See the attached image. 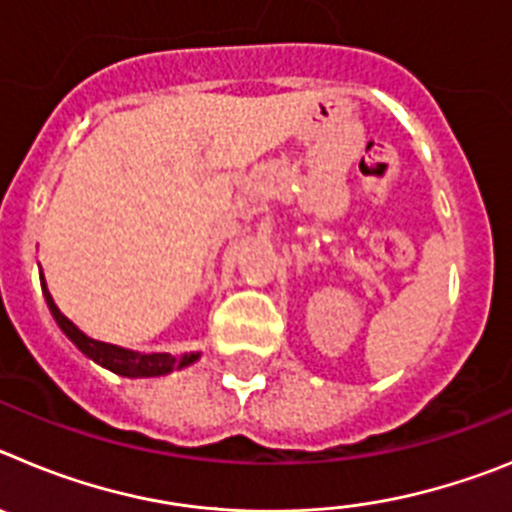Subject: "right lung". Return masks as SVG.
Masks as SVG:
<instances>
[{
  "label": "right lung",
  "mask_w": 512,
  "mask_h": 512,
  "mask_svg": "<svg viewBox=\"0 0 512 512\" xmlns=\"http://www.w3.org/2000/svg\"><path fill=\"white\" fill-rule=\"evenodd\" d=\"M40 282H43V274H40ZM43 295L48 307H51V315L56 318L58 328L69 336V341H74V346L79 348L81 354H87L89 359L102 364L104 369L120 374V377H161V374H169L174 369H182L189 366L192 361H197V354H187L182 359H176L171 354H138V351H128V348L112 346V343L94 341V338L84 336L74 323H71L66 315H61V310L53 302L51 292L43 282Z\"/></svg>",
  "instance_id": "1"
}]
</instances>
